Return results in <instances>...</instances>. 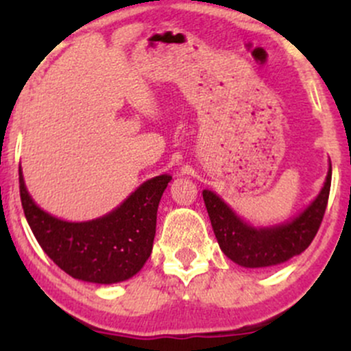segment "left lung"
Here are the masks:
<instances>
[{
  "label": "left lung",
  "instance_id": "left-lung-1",
  "mask_svg": "<svg viewBox=\"0 0 351 351\" xmlns=\"http://www.w3.org/2000/svg\"><path fill=\"white\" fill-rule=\"evenodd\" d=\"M330 184L332 165L324 188L312 204L289 223L272 228H252L244 223L209 189L203 191V199L221 251L243 267H271L299 256L312 243L327 209Z\"/></svg>",
  "mask_w": 351,
  "mask_h": 351
}]
</instances>
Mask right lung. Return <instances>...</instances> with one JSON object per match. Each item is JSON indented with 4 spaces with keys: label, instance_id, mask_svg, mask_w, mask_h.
<instances>
[{
    "label": "right lung",
    "instance_id": "add662e5",
    "mask_svg": "<svg viewBox=\"0 0 351 351\" xmlns=\"http://www.w3.org/2000/svg\"><path fill=\"white\" fill-rule=\"evenodd\" d=\"M170 175L145 181L108 215L69 223L43 211L27 193L19 167V195L27 224L43 251L64 272L94 284H115L134 277L150 257L156 211Z\"/></svg>",
    "mask_w": 351,
    "mask_h": 351
}]
</instances>
